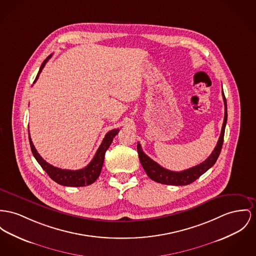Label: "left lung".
<instances>
[{
	"instance_id": "obj_1",
	"label": "left lung",
	"mask_w": 256,
	"mask_h": 256,
	"mask_svg": "<svg viewBox=\"0 0 256 256\" xmlns=\"http://www.w3.org/2000/svg\"><path fill=\"white\" fill-rule=\"evenodd\" d=\"M222 96L224 101L225 112H224V120L222 124V133L214 152L204 160V162L200 163L199 165H196L192 168H189L188 170H182V172L167 170L161 167L159 164H157L152 158H150L146 154H144L142 150L140 142H138L136 150H138L140 164L146 170V174L152 180L162 184H168V186H188L192 184L193 182H195L198 178H200L203 174L214 165L222 152L225 126L227 122V104H226V99H225L223 90H222Z\"/></svg>"
}]
</instances>
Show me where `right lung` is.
<instances>
[{"label": "right lung", "mask_w": 256, "mask_h": 256, "mask_svg": "<svg viewBox=\"0 0 256 256\" xmlns=\"http://www.w3.org/2000/svg\"><path fill=\"white\" fill-rule=\"evenodd\" d=\"M52 56V55H50L42 62V66L40 68V70H38V72L36 76L34 82H36V80L38 78V76H40V72L42 70V68L46 66V62L48 61V59ZM118 132H120L118 129H114V130H110V132H108L104 138V140H102L101 146L97 150L95 156L91 160V162L84 169L76 170H64V169H60V168L54 167L50 164H48L46 160L42 159V157L40 154H38L36 150L34 148L33 142H32L31 136H30V133H29V140H30L31 150H32V154L34 155L36 160L40 165V167L46 170V172L50 176L52 180H53L55 182H57L58 184H61V186H64L78 188V186H89V184H93L99 178V176L101 174V170H102V164H104V154H106V150L110 148L114 138L118 134Z\"/></svg>", "instance_id": "right-lung-1"}]
</instances>
